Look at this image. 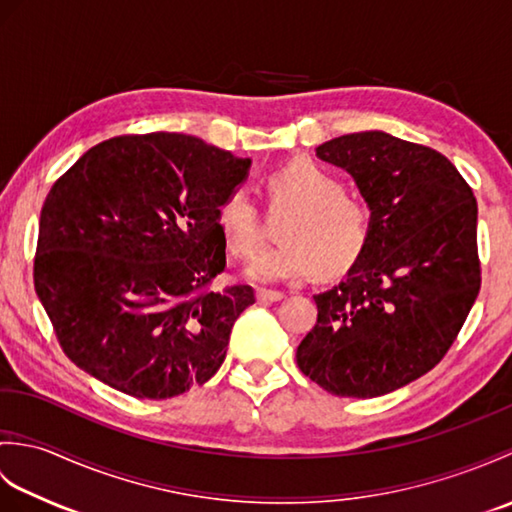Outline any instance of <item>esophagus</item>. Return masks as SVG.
Wrapping results in <instances>:
<instances>
[{
    "label": "esophagus",
    "instance_id": "34e87169",
    "mask_svg": "<svg viewBox=\"0 0 512 512\" xmlns=\"http://www.w3.org/2000/svg\"><path fill=\"white\" fill-rule=\"evenodd\" d=\"M281 299H284V292L279 290H266V288L257 290V301H281Z\"/></svg>",
    "mask_w": 512,
    "mask_h": 512
}]
</instances>
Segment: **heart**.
Here are the masks:
<instances>
[{
  "label": "heart",
  "mask_w": 512,
  "mask_h": 512,
  "mask_svg": "<svg viewBox=\"0 0 512 512\" xmlns=\"http://www.w3.org/2000/svg\"><path fill=\"white\" fill-rule=\"evenodd\" d=\"M273 206H290L281 226L284 242L259 250L244 268L255 284H279L310 275H336L352 266L372 235L369 206L345 193V184L314 160L297 158L266 178ZM215 226L226 248L246 257L259 242V209L244 187H237L220 202Z\"/></svg>",
  "instance_id": "heart-1"
}]
</instances>
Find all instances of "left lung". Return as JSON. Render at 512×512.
I'll list each match as a JSON object with an SVG mask.
<instances>
[{"label": "left lung", "mask_w": 512, "mask_h": 512, "mask_svg": "<svg viewBox=\"0 0 512 512\" xmlns=\"http://www.w3.org/2000/svg\"><path fill=\"white\" fill-rule=\"evenodd\" d=\"M317 156L354 178L372 235L341 284L314 295L297 365L334 396H383L436 367L469 317L477 202L449 158L385 132L332 138Z\"/></svg>", "instance_id": "left-lung-1"}]
</instances>
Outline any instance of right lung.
<instances>
[{
    "label": "right lung",
    "instance_id": "add662e5",
    "mask_svg": "<svg viewBox=\"0 0 512 512\" xmlns=\"http://www.w3.org/2000/svg\"><path fill=\"white\" fill-rule=\"evenodd\" d=\"M248 169L195 136L154 132L103 140L52 184L35 290L76 367L151 400L220 369L255 292L209 288L226 266L215 211Z\"/></svg>",
    "mask_w": 512,
    "mask_h": 512
}]
</instances>
